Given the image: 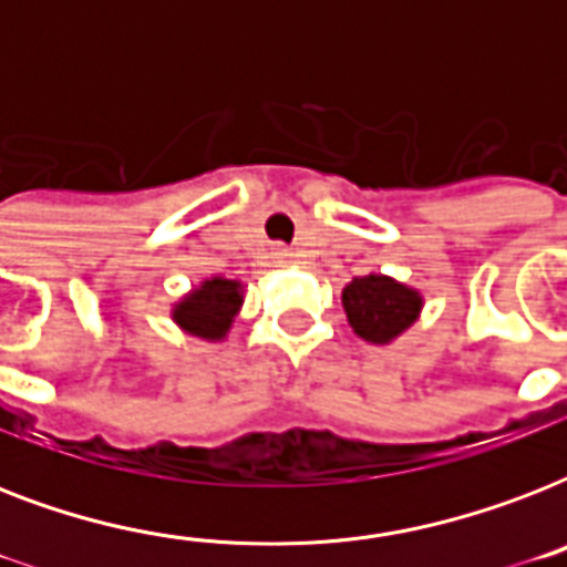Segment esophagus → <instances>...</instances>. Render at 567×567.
Returning <instances> with one entry per match:
<instances>
[{
    "mask_svg": "<svg viewBox=\"0 0 567 567\" xmlns=\"http://www.w3.org/2000/svg\"><path fill=\"white\" fill-rule=\"evenodd\" d=\"M274 256L279 258V261H285V258H291V249H288V247H276Z\"/></svg>",
    "mask_w": 567,
    "mask_h": 567,
    "instance_id": "obj_1",
    "label": "esophagus"
}]
</instances>
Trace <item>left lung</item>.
I'll return each instance as SVG.
<instances>
[{
    "label": "left lung",
    "instance_id": "left-lung-1",
    "mask_svg": "<svg viewBox=\"0 0 567 567\" xmlns=\"http://www.w3.org/2000/svg\"><path fill=\"white\" fill-rule=\"evenodd\" d=\"M341 302L355 336L371 344H391L417 320L423 297L391 276L368 274L347 285Z\"/></svg>",
    "mask_w": 567,
    "mask_h": 567
}]
</instances>
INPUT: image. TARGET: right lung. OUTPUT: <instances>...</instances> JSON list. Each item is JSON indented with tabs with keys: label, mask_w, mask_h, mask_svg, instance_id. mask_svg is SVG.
Instances as JSON below:
<instances>
[{
	"label": "right lung",
	"mask_w": 567,
	"mask_h": 567,
	"mask_svg": "<svg viewBox=\"0 0 567 567\" xmlns=\"http://www.w3.org/2000/svg\"><path fill=\"white\" fill-rule=\"evenodd\" d=\"M240 302H244V285L212 276L173 306V320L188 336L203 338V341H223L231 329V320L240 311Z\"/></svg>",
	"instance_id": "right-lung-1"
}]
</instances>
